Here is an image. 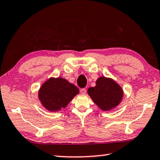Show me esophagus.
I'll use <instances>...</instances> for the list:
<instances>
[{"instance_id": "1", "label": "esophagus", "mask_w": 160, "mask_h": 160, "mask_svg": "<svg viewBox=\"0 0 160 160\" xmlns=\"http://www.w3.org/2000/svg\"><path fill=\"white\" fill-rule=\"evenodd\" d=\"M80 92L81 93H82V94H85V93H87V89H86L85 88H82V89H80Z\"/></svg>"}]
</instances>
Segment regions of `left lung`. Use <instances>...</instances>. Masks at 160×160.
<instances>
[{
    "label": "left lung",
    "mask_w": 160,
    "mask_h": 160,
    "mask_svg": "<svg viewBox=\"0 0 160 160\" xmlns=\"http://www.w3.org/2000/svg\"><path fill=\"white\" fill-rule=\"evenodd\" d=\"M96 84V87H89L87 92L102 110L108 111L119 104L123 92L117 82L110 78L101 77Z\"/></svg>",
    "instance_id": "obj_1"
}]
</instances>
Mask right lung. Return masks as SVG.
I'll return each instance as SVG.
<instances>
[{"label":"right lung","mask_w":160,"mask_h":160,"mask_svg":"<svg viewBox=\"0 0 160 160\" xmlns=\"http://www.w3.org/2000/svg\"><path fill=\"white\" fill-rule=\"evenodd\" d=\"M79 93L74 84L62 78H50L39 91V98L42 105L51 112L65 108Z\"/></svg>","instance_id":"1"}]
</instances>
